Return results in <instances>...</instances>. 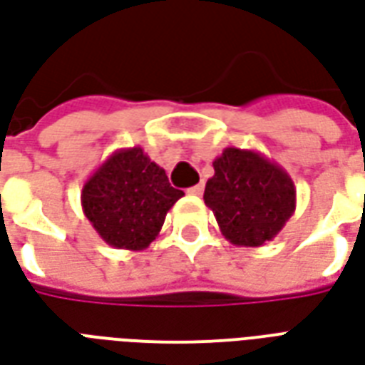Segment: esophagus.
Wrapping results in <instances>:
<instances>
[{
  "mask_svg": "<svg viewBox=\"0 0 365 365\" xmlns=\"http://www.w3.org/2000/svg\"><path fill=\"white\" fill-rule=\"evenodd\" d=\"M203 190H205L203 183H197V185H193V187H190V190H187V193H190V195H201V193H203Z\"/></svg>",
  "mask_w": 365,
  "mask_h": 365,
  "instance_id": "esophagus-1",
  "label": "esophagus"
}]
</instances>
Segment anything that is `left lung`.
Instances as JSON below:
<instances>
[{
    "label": "left lung",
    "instance_id": "obj_1",
    "mask_svg": "<svg viewBox=\"0 0 365 365\" xmlns=\"http://www.w3.org/2000/svg\"><path fill=\"white\" fill-rule=\"evenodd\" d=\"M205 205L234 245L261 247L277 237L296 210V187L284 168L247 148L228 147L215 158Z\"/></svg>",
    "mask_w": 365,
    "mask_h": 365
}]
</instances>
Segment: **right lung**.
Masks as SVG:
<instances>
[{
    "mask_svg": "<svg viewBox=\"0 0 365 365\" xmlns=\"http://www.w3.org/2000/svg\"><path fill=\"white\" fill-rule=\"evenodd\" d=\"M183 197L141 147L120 148L83 185L81 205L108 245L141 251L158 236L166 212Z\"/></svg>",
    "mask_w": 365,
    "mask_h": 365,
    "instance_id": "obj_1",
    "label": "right lung"
}]
</instances>
